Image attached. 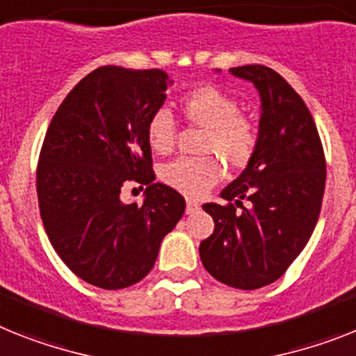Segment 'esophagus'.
<instances>
[{"mask_svg":"<svg viewBox=\"0 0 356 356\" xmlns=\"http://www.w3.org/2000/svg\"><path fill=\"white\" fill-rule=\"evenodd\" d=\"M199 210H201V206L197 204L195 201H186V213L188 215L195 213V211H199Z\"/></svg>","mask_w":356,"mask_h":356,"instance_id":"obj_1","label":"esophagus"}]
</instances>
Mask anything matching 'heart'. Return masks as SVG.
<instances>
[{"instance_id": "b5f03b06", "label": "heart", "mask_w": 356, "mask_h": 356, "mask_svg": "<svg viewBox=\"0 0 356 356\" xmlns=\"http://www.w3.org/2000/svg\"><path fill=\"white\" fill-rule=\"evenodd\" d=\"M181 113L188 122L206 128L202 152L217 154L224 163L244 168L257 150L259 134L250 119L241 115L237 99L217 86L204 85L181 99ZM175 121L166 108L152 113L146 124V141L157 154H166L175 143ZM219 161L213 157H179L161 168L164 184L188 197L204 195L220 179Z\"/></svg>"}]
</instances>
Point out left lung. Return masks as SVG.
I'll return each mask as SVG.
<instances>
[{
  "label": "left lung",
  "mask_w": 356,
  "mask_h": 356,
  "mask_svg": "<svg viewBox=\"0 0 356 356\" xmlns=\"http://www.w3.org/2000/svg\"><path fill=\"white\" fill-rule=\"evenodd\" d=\"M229 72L253 83L261 95L259 141L244 172L220 192L229 204H202L215 229L199 255L222 284L259 289L280 279L312 237L324 197L325 159L312 113L284 77L262 65Z\"/></svg>",
  "instance_id": "obj_1"
}]
</instances>
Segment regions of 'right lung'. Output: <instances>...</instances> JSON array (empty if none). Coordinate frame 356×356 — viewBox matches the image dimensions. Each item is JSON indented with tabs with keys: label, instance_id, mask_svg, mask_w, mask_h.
<instances>
[{
	"label": "right lung",
	"instance_id": "right-lung-1",
	"mask_svg": "<svg viewBox=\"0 0 356 356\" xmlns=\"http://www.w3.org/2000/svg\"><path fill=\"white\" fill-rule=\"evenodd\" d=\"M170 85L159 68H95L68 92L44 136L35 179L44 232L61 261L97 288L145 279L186 208L181 193L155 183L146 141ZM127 182L147 186L143 205L120 201Z\"/></svg>",
	"mask_w": 356,
	"mask_h": 356
}]
</instances>
